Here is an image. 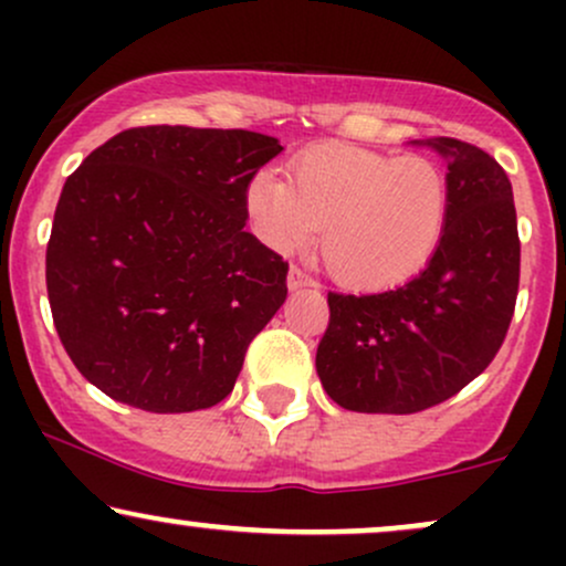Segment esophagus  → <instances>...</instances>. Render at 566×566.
Returning <instances> with one entry per match:
<instances>
[{"instance_id": "1", "label": "esophagus", "mask_w": 566, "mask_h": 566, "mask_svg": "<svg viewBox=\"0 0 566 566\" xmlns=\"http://www.w3.org/2000/svg\"><path fill=\"white\" fill-rule=\"evenodd\" d=\"M311 284H314V282H311V279L305 276L303 271L297 269V265H292L290 274H287V287L290 290H301V287H311Z\"/></svg>"}]
</instances>
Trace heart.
<instances>
[{
    "label": "heart",
    "mask_w": 566,
    "mask_h": 566,
    "mask_svg": "<svg viewBox=\"0 0 566 566\" xmlns=\"http://www.w3.org/2000/svg\"><path fill=\"white\" fill-rule=\"evenodd\" d=\"M258 237L279 252L314 242L337 282L386 290L431 261L450 210L444 172L426 157L322 143L292 159L290 180L261 170L244 193Z\"/></svg>",
    "instance_id": "heart-1"
}]
</instances>
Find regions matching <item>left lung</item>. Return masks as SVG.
Returning <instances> with one entry per match:
<instances>
[{
	"label": "left lung",
	"mask_w": 566,
	"mask_h": 566,
	"mask_svg": "<svg viewBox=\"0 0 566 566\" xmlns=\"http://www.w3.org/2000/svg\"><path fill=\"white\" fill-rule=\"evenodd\" d=\"M428 146L447 161L450 210L418 276L373 295L329 292L316 373L354 412L409 415L441 405L490 367L518 292L511 180L490 154L454 138Z\"/></svg>",
	"instance_id": "left-lung-1"
}]
</instances>
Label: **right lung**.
Segmentation results:
<instances>
[{
	"mask_svg": "<svg viewBox=\"0 0 566 566\" xmlns=\"http://www.w3.org/2000/svg\"><path fill=\"white\" fill-rule=\"evenodd\" d=\"M282 151L250 129L133 127L63 186L48 297L76 369L122 405L193 412L231 394L287 297V263L244 231V193Z\"/></svg>",
	"mask_w": 566,
	"mask_h": 566,
	"instance_id": "obj_1",
	"label": "right lung"
}]
</instances>
